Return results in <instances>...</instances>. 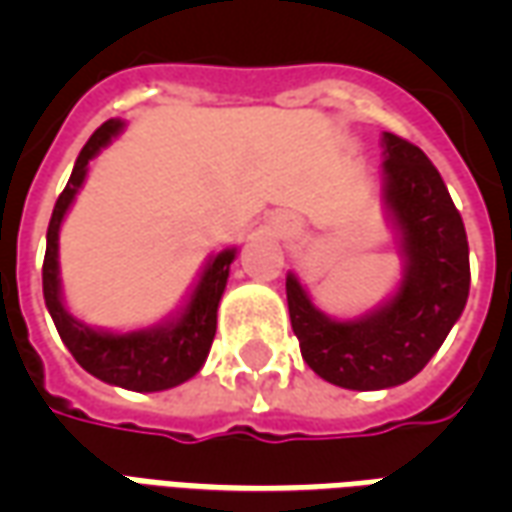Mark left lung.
Masks as SVG:
<instances>
[{
  "instance_id": "1",
  "label": "left lung",
  "mask_w": 512,
  "mask_h": 512,
  "mask_svg": "<svg viewBox=\"0 0 512 512\" xmlns=\"http://www.w3.org/2000/svg\"><path fill=\"white\" fill-rule=\"evenodd\" d=\"M384 205L397 227L403 282L354 321L323 315L296 274L288 310L304 362L343 389H389L428 365L469 299V241L439 169L408 139L384 134Z\"/></svg>"
}]
</instances>
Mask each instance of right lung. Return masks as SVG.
Returning <instances> with one entry per match:
<instances>
[{"instance_id":"obj_1","label":"right lung","mask_w":512,"mask_h":512,"mask_svg":"<svg viewBox=\"0 0 512 512\" xmlns=\"http://www.w3.org/2000/svg\"><path fill=\"white\" fill-rule=\"evenodd\" d=\"M120 128H123L120 120H106L104 126L87 139V145L82 147V153L73 164L71 180L51 211L46 257H43V299H46L51 321L57 326L62 343L68 345L73 359L90 376L112 386L131 389V392H161V389H172L189 381L205 365L213 334H216V310L227 288L235 249H224L208 260L189 304L183 307L178 318L167 323L136 329V332H101L76 321L71 312L65 310L60 293V260H57L60 224L87 178V164L101 153V147L112 142V136L120 134Z\"/></svg>"}]
</instances>
